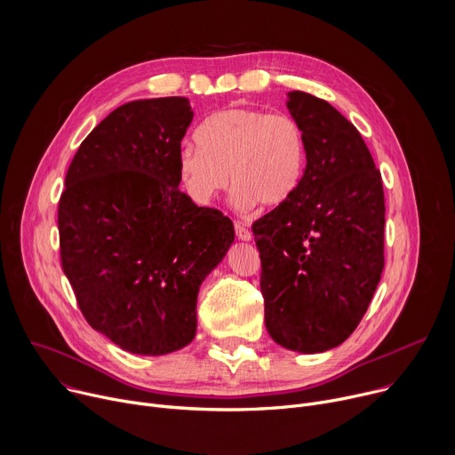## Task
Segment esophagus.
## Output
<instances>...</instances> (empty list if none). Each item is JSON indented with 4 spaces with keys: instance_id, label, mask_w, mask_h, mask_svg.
Returning <instances> with one entry per match:
<instances>
[{
    "instance_id": "obj_1",
    "label": "esophagus",
    "mask_w": 455,
    "mask_h": 455,
    "mask_svg": "<svg viewBox=\"0 0 455 455\" xmlns=\"http://www.w3.org/2000/svg\"><path fill=\"white\" fill-rule=\"evenodd\" d=\"M235 235L241 239V241H250L251 239V232L248 230V227L246 225H243V223H235Z\"/></svg>"
}]
</instances>
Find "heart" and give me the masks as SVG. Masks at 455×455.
<instances>
[{
	"instance_id": "obj_1",
	"label": "heart",
	"mask_w": 455,
	"mask_h": 455,
	"mask_svg": "<svg viewBox=\"0 0 455 455\" xmlns=\"http://www.w3.org/2000/svg\"><path fill=\"white\" fill-rule=\"evenodd\" d=\"M198 142L183 144L176 158L180 181L198 205H209L232 181L237 209L277 207L304 176V129L286 113L228 106L200 125Z\"/></svg>"
}]
</instances>
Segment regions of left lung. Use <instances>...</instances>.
I'll use <instances>...</instances> for the list:
<instances>
[{
  "instance_id": "1",
  "label": "left lung",
  "mask_w": 455,
  "mask_h": 455,
  "mask_svg": "<svg viewBox=\"0 0 455 455\" xmlns=\"http://www.w3.org/2000/svg\"><path fill=\"white\" fill-rule=\"evenodd\" d=\"M288 109L304 129V176L251 230L270 337L322 353L356 330L379 283L383 185L358 129L330 102L291 92Z\"/></svg>"
}]
</instances>
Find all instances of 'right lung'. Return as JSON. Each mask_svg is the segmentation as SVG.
I'll return each instance as SVG.
<instances>
[{
  "label": "right lung",
  "instance_id": "add662e5",
  "mask_svg": "<svg viewBox=\"0 0 455 455\" xmlns=\"http://www.w3.org/2000/svg\"><path fill=\"white\" fill-rule=\"evenodd\" d=\"M185 97L127 102L76 153L59 200L60 265L90 326L124 351L160 356L196 335L204 279L234 241L218 209L178 188Z\"/></svg>",
  "mask_w": 455,
  "mask_h": 455
}]
</instances>
